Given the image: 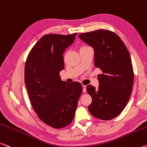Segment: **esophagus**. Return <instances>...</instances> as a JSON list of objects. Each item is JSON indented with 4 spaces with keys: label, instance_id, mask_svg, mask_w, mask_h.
<instances>
[{
    "label": "esophagus",
    "instance_id": "1",
    "mask_svg": "<svg viewBox=\"0 0 147 147\" xmlns=\"http://www.w3.org/2000/svg\"><path fill=\"white\" fill-rule=\"evenodd\" d=\"M82 88H83V92H84V93L86 92V86L83 85V86H82Z\"/></svg>",
    "mask_w": 147,
    "mask_h": 147
}]
</instances>
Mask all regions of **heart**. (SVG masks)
<instances>
[{
    "mask_svg": "<svg viewBox=\"0 0 147 147\" xmlns=\"http://www.w3.org/2000/svg\"><path fill=\"white\" fill-rule=\"evenodd\" d=\"M86 47H88V46H81L80 49L81 48H86Z\"/></svg>",
    "mask_w": 147,
    "mask_h": 147,
    "instance_id": "obj_1",
    "label": "heart"
}]
</instances>
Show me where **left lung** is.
<instances>
[{"instance_id": "8db88e82", "label": "left lung", "mask_w": 147, "mask_h": 147, "mask_svg": "<svg viewBox=\"0 0 147 147\" xmlns=\"http://www.w3.org/2000/svg\"><path fill=\"white\" fill-rule=\"evenodd\" d=\"M79 38L94 48V65L101 70L98 90L88 85L92 102L88 110L92 116L109 120L122 113L131 94L134 73L126 46L115 32L105 29L84 32Z\"/></svg>"}]
</instances>
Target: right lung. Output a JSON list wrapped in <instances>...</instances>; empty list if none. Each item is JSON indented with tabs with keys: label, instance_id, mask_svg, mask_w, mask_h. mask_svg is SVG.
I'll use <instances>...</instances> for the list:
<instances>
[{
	"label": "right lung",
	"instance_id": "obj_1",
	"mask_svg": "<svg viewBox=\"0 0 147 147\" xmlns=\"http://www.w3.org/2000/svg\"><path fill=\"white\" fill-rule=\"evenodd\" d=\"M77 33L45 34L34 44L25 65V83L31 105L44 123L55 129L73 121L82 93L80 82L62 81L63 52Z\"/></svg>",
	"mask_w": 147,
	"mask_h": 147
}]
</instances>
